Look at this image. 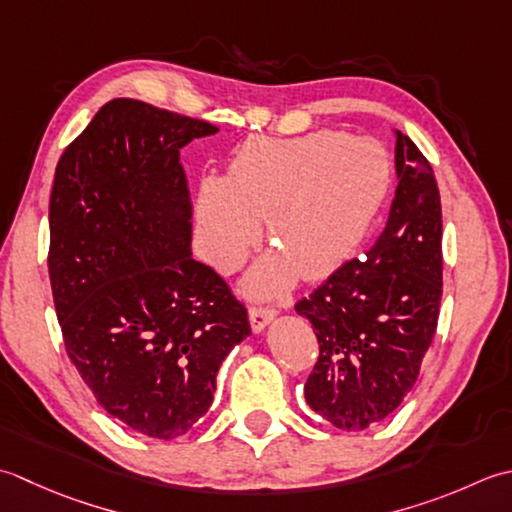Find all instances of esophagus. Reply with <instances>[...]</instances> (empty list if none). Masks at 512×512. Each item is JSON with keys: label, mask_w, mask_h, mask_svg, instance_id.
<instances>
[{"label": "esophagus", "mask_w": 512, "mask_h": 512, "mask_svg": "<svg viewBox=\"0 0 512 512\" xmlns=\"http://www.w3.org/2000/svg\"><path fill=\"white\" fill-rule=\"evenodd\" d=\"M274 318H276V309H265V307H252V309H249V325H252L254 333L263 331Z\"/></svg>", "instance_id": "34e87169"}]
</instances>
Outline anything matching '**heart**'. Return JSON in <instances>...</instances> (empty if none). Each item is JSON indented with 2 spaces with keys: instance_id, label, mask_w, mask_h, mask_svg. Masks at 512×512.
<instances>
[{
  "instance_id": "obj_1",
  "label": "heart",
  "mask_w": 512,
  "mask_h": 512,
  "mask_svg": "<svg viewBox=\"0 0 512 512\" xmlns=\"http://www.w3.org/2000/svg\"><path fill=\"white\" fill-rule=\"evenodd\" d=\"M391 183V161L373 139L316 130L291 139H249L223 181L196 198L198 241L207 263L229 271L245 258L265 218L276 245L249 269L245 294L276 298L298 271L327 276L369 232Z\"/></svg>"
}]
</instances>
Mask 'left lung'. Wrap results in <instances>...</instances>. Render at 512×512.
<instances>
[{
    "instance_id": "1",
    "label": "left lung",
    "mask_w": 512,
    "mask_h": 512,
    "mask_svg": "<svg viewBox=\"0 0 512 512\" xmlns=\"http://www.w3.org/2000/svg\"><path fill=\"white\" fill-rule=\"evenodd\" d=\"M393 132L398 187L382 234L367 254L344 263L296 305L320 344L305 400L344 431L367 429L398 409L440 316V192L417 145Z\"/></svg>"
}]
</instances>
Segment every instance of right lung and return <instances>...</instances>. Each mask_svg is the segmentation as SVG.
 Instances as JSON below:
<instances>
[{"mask_svg": "<svg viewBox=\"0 0 512 512\" xmlns=\"http://www.w3.org/2000/svg\"><path fill=\"white\" fill-rule=\"evenodd\" d=\"M216 132L112 99L52 183L48 271L68 358L103 411L156 440L201 420L227 353L252 333L247 309L190 247L179 152Z\"/></svg>", "mask_w": 512, "mask_h": 512, "instance_id": "1", "label": "right lung"}]
</instances>
